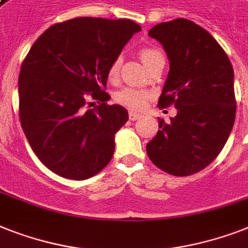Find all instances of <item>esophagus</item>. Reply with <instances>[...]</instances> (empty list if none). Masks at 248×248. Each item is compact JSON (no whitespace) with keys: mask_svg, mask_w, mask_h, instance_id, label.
<instances>
[{"mask_svg":"<svg viewBox=\"0 0 248 248\" xmlns=\"http://www.w3.org/2000/svg\"><path fill=\"white\" fill-rule=\"evenodd\" d=\"M128 117H130L131 121H136L139 120V118H141L142 114L138 113V112H134V110H130V112H128Z\"/></svg>","mask_w":248,"mask_h":248,"instance_id":"1","label":"esophagus"}]
</instances>
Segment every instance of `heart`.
Listing matches in <instances>:
<instances>
[{
  "label": "heart",
  "mask_w": 248,
  "mask_h": 248,
  "mask_svg": "<svg viewBox=\"0 0 248 248\" xmlns=\"http://www.w3.org/2000/svg\"><path fill=\"white\" fill-rule=\"evenodd\" d=\"M139 54H140V58L142 60V62L148 67H150L155 61L163 58L162 52L153 47H142ZM121 62L122 61H121L120 56L114 57L112 62H110L109 67H108V72H107V75H108V78H109L110 81H114L118 78ZM114 99H116L117 103L122 104L124 107H128V108H132V109H141V108L145 107L146 102H148L149 94L144 92V90L138 89V88L124 86V88L120 89L114 94Z\"/></svg>",
  "instance_id": "1"
}]
</instances>
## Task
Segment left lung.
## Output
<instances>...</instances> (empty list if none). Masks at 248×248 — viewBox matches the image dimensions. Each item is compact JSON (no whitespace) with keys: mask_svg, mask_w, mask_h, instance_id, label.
<instances>
[{"mask_svg":"<svg viewBox=\"0 0 248 248\" xmlns=\"http://www.w3.org/2000/svg\"><path fill=\"white\" fill-rule=\"evenodd\" d=\"M164 48L170 72L158 106H174L177 116L158 118L146 144L154 164L172 176H190L208 167L224 148L235 118L234 74L220 44L194 21L176 19L149 30Z\"/></svg>","mask_w":248,"mask_h":248,"instance_id":"8db88e82","label":"left lung"}]
</instances>
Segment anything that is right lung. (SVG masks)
I'll use <instances>...</instances> for the list:
<instances>
[{
	"instance_id": "right-lung-1",
	"label": "right lung",
	"mask_w": 248,
	"mask_h": 248,
	"mask_svg": "<svg viewBox=\"0 0 248 248\" xmlns=\"http://www.w3.org/2000/svg\"><path fill=\"white\" fill-rule=\"evenodd\" d=\"M140 25L128 19L76 17L48 28L19 75V116L30 146L48 170L68 180L95 176L110 162L126 108L106 102L110 62ZM104 103L87 108V96Z\"/></svg>"
}]
</instances>
